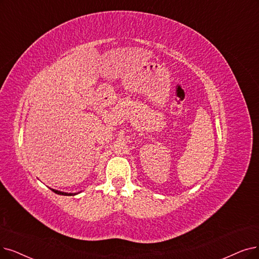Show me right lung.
<instances>
[{"mask_svg":"<svg viewBox=\"0 0 259 259\" xmlns=\"http://www.w3.org/2000/svg\"><path fill=\"white\" fill-rule=\"evenodd\" d=\"M53 192L57 193V194H60V195H75L77 193H68V192H63V191H58V190H55V189H51Z\"/></svg>","mask_w":259,"mask_h":259,"instance_id":"1","label":"right lung"}]
</instances>
